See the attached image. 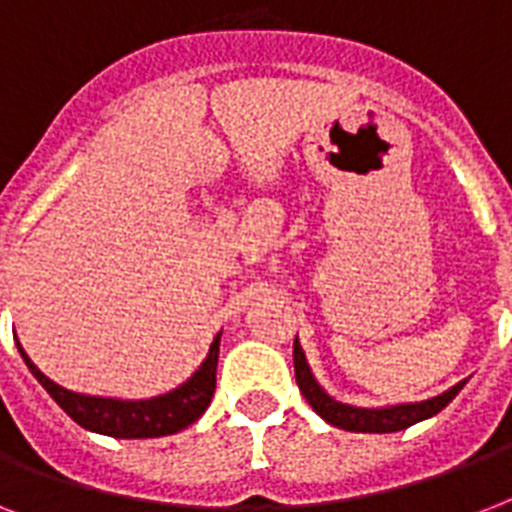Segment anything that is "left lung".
<instances>
[{
  "mask_svg": "<svg viewBox=\"0 0 512 512\" xmlns=\"http://www.w3.org/2000/svg\"><path fill=\"white\" fill-rule=\"evenodd\" d=\"M295 377L297 385H300V393L305 396V401L313 406V412L319 414L321 420H327L329 425L335 428L350 430V433H396V430H404L414 422H422L438 414L449 401H452L465 382L462 380L457 385H452L449 390H444L441 396H433L428 401H417V404H396V406H380V409H364V406H350L335 401L329 396L327 390L321 388L316 377H313L311 366H308V358H305L300 342L295 340Z\"/></svg>",
  "mask_w": 512,
  "mask_h": 512,
  "instance_id": "8db88e82",
  "label": "left lung"
}]
</instances>
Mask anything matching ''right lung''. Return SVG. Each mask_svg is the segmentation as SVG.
Masks as SVG:
<instances>
[{
	"instance_id": "add662e5",
	"label": "right lung",
	"mask_w": 512,
	"mask_h": 512,
	"mask_svg": "<svg viewBox=\"0 0 512 512\" xmlns=\"http://www.w3.org/2000/svg\"><path fill=\"white\" fill-rule=\"evenodd\" d=\"M18 345L20 356L26 361L39 385H42L55 404L82 428L92 433L114 438H159L172 436L177 430L188 428L201 414L207 412L209 401L215 396V372H217V353H220V332L209 345L207 358L201 361L196 372L177 385L170 393L154 398H140V401H124V398H103V396H84L74 390L60 388L58 382L44 377L34 366V361L26 356V350Z\"/></svg>"
}]
</instances>
